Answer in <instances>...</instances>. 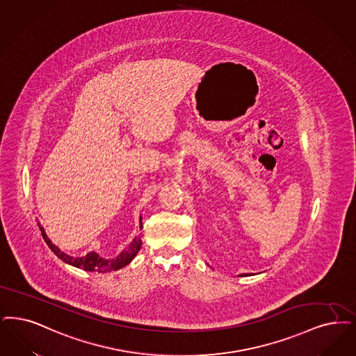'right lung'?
<instances>
[{
	"instance_id": "right-lung-1",
	"label": "right lung",
	"mask_w": 356,
	"mask_h": 356,
	"mask_svg": "<svg viewBox=\"0 0 356 356\" xmlns=\"http://www.w3.org/2000/svg\"><path fill=\"white\" fill-rule=\"evenodd\" d=\"M142 221V218H140ZM40 225V224H38ZM41 232H42V237L44 242L47 243V246L51 249V252L60 258L63 262L72 265L75 268H79V269H83L86 271H98V273H107V271L119 270L122 268H124L126 265H128L134 257L138 254V252L140 250V246H142V240L140 237H135L134 241L131 242L128 245L127 249L123 250L119 256L114 258V259H104L99 257V254L91 252L88 254H86L85 257H72L67 256L66 253L60 252L58 249L57 246L53 243V242L49 240V237L46 236L44 230L41 227Z\"/></svg>"
}]
</instances>
